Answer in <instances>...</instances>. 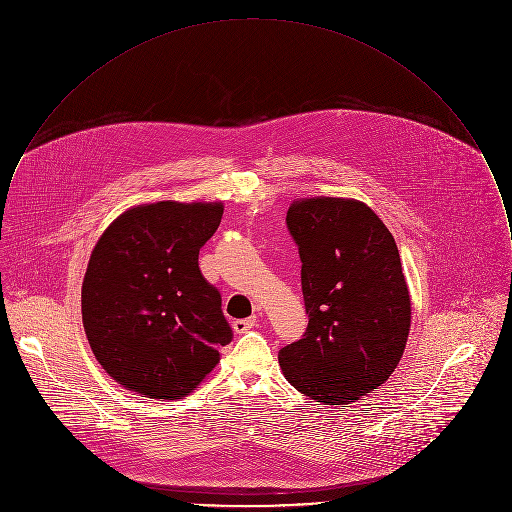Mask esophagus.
Returning <instances> with one entry per match:
<instances>
[{"label": "esophagus", "instance_id": "1", "mask_svg": "<svg viewBox=\"0 0 512 512\" xmlns=\"http://www.w3.org/2000/svg\"><path fill=\"white\" fill-rule=\"evenodd\" d=\"M254 325H256V317L236 319V321L232 323V327H234V331H236V333H246V331H250Z\"/></svg>", "mask_w": 512, "mask_h": 512}]
</instances>
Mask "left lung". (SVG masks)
I'll return each mask as SVG.
<instances>
[{
  "label": "left lung",
  "mask_w": 512,
  "mask_h": 512,
  "mask_svg": "<svg viewBox=\"0 0 512 512\" xmlns=\"http://www.w3.org/2000/svg\"><path fill=\"white\" fill-rule=\"evenodd\" d=\"M286 222L301 258L309 323L278 361L311 400L355 402L386 382L408 341L412 307L398 246L355 199H301Z\"/></svg>",
  "instance_id": "8db88e82"
}]
</instances>
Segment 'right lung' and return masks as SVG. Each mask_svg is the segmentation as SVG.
Instances as JSON below:
<instances>
[{
	"label": "right lung",
	"mask_w": 512,
	"mask_h": 512,
	"mask_svg": "<svg viewBox=\"0 0 512 512\" xmlns=\"http://www.w3.org/2000/svg\"><path fill=\"white\" fill-rule=\"evenodd\" d=\"M222 203L128 209L96 242L82 282V323L102 368L124 388L177 400L217 366L232 339L220 293L199 270Z\"/></svg>",
	"instance_id": "right-lung-1"
}]
</instances>
